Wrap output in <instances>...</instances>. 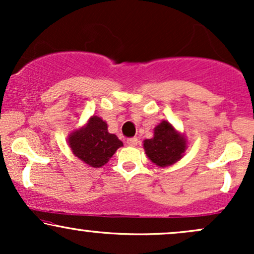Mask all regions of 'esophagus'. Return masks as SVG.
I'll list each match as a JSON object with an SVG mask.
<instances>
[{"label":"esophagus","mask_w":254,"mask_h":254,"mask_svg":"<svg viewBox=\"0 0 254 254\" xmlns=\"http://www.w3.org/2000/svg\"><path fill=\"white\" fill-rule=\"evenodd\" d=\"M127 143L131 145V147H135V145H137V143H138V138H137V137H132V138L127 139Z\"/></svg>","instance_id":"34e87169"}]
</instances>
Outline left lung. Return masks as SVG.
Wrapping results in <instances>:
<instances>
[{"label": "left lung", "instance_id": "obj_1", "mask_svg": "<svg viewBox=\"0 0 254 254\" xmlns=\"http://www.w3.org/2000/svg\"><path fill=\"white\" fill-rule=\"evenodd\" d=\"M186 147V137L167 121H162L155 127L153 138L143 141L145 154L159 167H167L179 161Z\"/></svg>", "mask_w": 254, "mask_h": 254}]
</instances>
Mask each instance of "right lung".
<instances>
[{
    "mask_svg": "<svg viewBox=\"0 0 254 254\" xmlns=\"http://www.w3.org/2000/svg\"><path fill=\"white\" fill-rule=\"evenodd\" d=\"M72 154L90 167L99 168L107 164L123 142L107 130L106 122L93 116L81 129L72 131L68 137Z\"/></svg>",
    "mask_w": 254,
    "mask_h": 254,
    "instance_id": "1",
    "label": "right lung"
}]
</instances>
